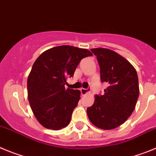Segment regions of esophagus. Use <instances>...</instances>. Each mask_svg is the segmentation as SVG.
<instances>
[{
	"label": "esophagus",
	"instance_id": "esophagus-1",
	"mask_svg": "<svg viewBox=\"0 0 156 156\" xmlns=\"http://www.w3.org/2000/svg\"><path fill=\"white\" fill-rule=\"evenodd\" d=\"M91 92V88H81V94L83 95H87V94L90 93Z\"/></svg>",
	"mask_w": 156,
	"mask_h": 156
}]
</instances>
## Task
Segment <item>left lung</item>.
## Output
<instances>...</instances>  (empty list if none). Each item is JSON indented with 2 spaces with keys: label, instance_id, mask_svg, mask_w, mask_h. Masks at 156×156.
<instances>
[{
  "label": "left lung",
  "instance_id": "1",
  "mask_svg": "<svg viewBox=\"0 0 156 156\" xmlns=\"http://www.w3.org/2000/svg\"><path fill=\"white\" fill-rule=\"evenodd\" d=\"M100 67L102 81L108 87L104 95H95L87 109L91 123L103 130H112L123 124L135 109L139 85L137 71L123 57L106 48L91 49Z\"/></svg>",
  "mask_w": 156,
  "mask_h": 156
}]
</instances>
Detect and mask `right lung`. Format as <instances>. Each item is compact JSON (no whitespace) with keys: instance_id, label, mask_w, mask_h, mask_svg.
<instances>
[{"instance_id":"right-lung-1","label":"right lung","mask_w":156,"mask_h":156,"mask_svg":"<svg viewBox=\"0 0 156 156\" xmlns=\"http://www.w3.org/2000/svg\"><path fill=\"white\" fill-rule=\"evenodd\" d=\"M88 56L92 54L86 49L64 45L46 50L36 60L27 80L28 99L43 127L57 130L69 124L81 92L64 85Z\"/></svg>"}]
</instances>
